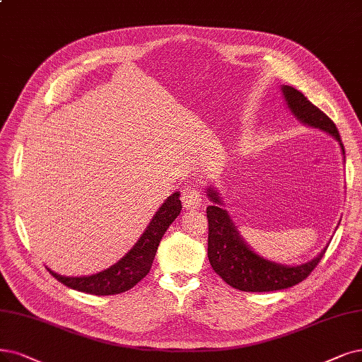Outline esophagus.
Instances as JSON below:
<instances>
[{
  "label": "esophagus",
  "mask_w": 362,
  "mask_h": 362,
  "mask_svg": "<svg viewBox=\"0 0 362 362\" xmlns=\"http://www.w3.org/2000/svg\"><path fill=\"white\" fill-rule=\"evenodd\" d=\"M182 203L186 210H195L203 206V197L194 186H185L182 189Z\"/></svg>",
  "instance_id": "34e87169"
}]
</instances>
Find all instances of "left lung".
<instances>
[{
  "label": "left lung",
  "instance_id": "8db88e82",
  "mask_svg": "<svg viewBox=\"0 0 362 362\" xmlns=\"http://www.w3.org/2000/svg\"><path fill=\"white\" fill-rule=\"evenodd\" d=\"M280 90H282L285 103L293 117L303 125L329 134L331 137L339 141L341 153L344 155L340 134L332 120L307 100L298 89L282 85ZM206 192L213 203L207 207L209 261L215 273L219 274L230 286L246 292L286 289L303 282L322 259L329 243H327V246L313 259L298 265L280 264L258 255L240 235L230 213L223 209L219 191L210 185L207 186Z\"/></svg>",
  "mask_w": 362,
  "mask_h": 362
}]
</instances>
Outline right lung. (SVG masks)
Segmentation results:
<instances>
[{
    "mask_svg": "<svg viewBox=\"0 0 362 362\" xmlns=\"http://www.w3.org/2000/svg\"><path fill=\"white\" fill-rule=\"evenodd\" d=\"M179 197L180 192L177 191L167 197L163 206L156 210L149 225L146 226L137 243L125 253L124 258H120L109 269L90 276L77 277L58 274L46 267L47 272L65 286L92 293V296H115V293L131 289L149 273L160 238L164 237L174 219L180 215L182 202Z\"/></svg>",
    "mask_w": 362,
    "mask_h": 362,
    "instance_id": "obj_1",
    "label": "right lung"
}]
</instances>
